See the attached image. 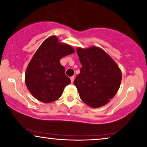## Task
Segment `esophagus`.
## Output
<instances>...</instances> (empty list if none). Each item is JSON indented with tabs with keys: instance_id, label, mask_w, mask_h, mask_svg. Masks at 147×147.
<instances>
[{
	"instance_id": "34e87169",
	"label": "esophagus",
	"mask_w": 147,
	"mask_h": 147,
	"mask_svg": "<svg viewBox=\"0 0 147 147\" xmlns=\"http://www.w3.org/2000/svg\"><path fill=\"white\" fill-rule=\"evenodd\" d=\"M70 80H71V82L73 83L74 81V80H75V77H74V76H72V77L70 78Z\"/></svg>"
}]
</instances>
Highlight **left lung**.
<instances>
[{"instance_id": "8db88e82", "label": "left lung", "mask_w": 147, "mask_h": 147, "mask_svg": "<svg viewBox=\"0 0 147 147\" xmlns=\"http://www.w3.org/2000/svg\"><path fill=\"white\" fill-rule=\"evenodd\" d=\"M82 67L74 85L87 105L98 108L105 105L119 90L121 71L113 59L97 47L76 49Z\"/></svg>"}]
</instances>
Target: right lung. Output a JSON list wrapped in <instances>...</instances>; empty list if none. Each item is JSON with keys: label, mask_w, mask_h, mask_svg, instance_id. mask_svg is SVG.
<instances>
[{"label": "right lung", "mask_w": 147, "mask_h": 147, "mask_svg": "<svg viewBox=\"0 0 147 147\" xmlns=\"http://www.w3.org/2000/svg\"><path fill=\"white\" fill-rule=\"evenodd\" d=\"M75 52L71 46L61 43L56 36L47 38L34 53L25 74L28 90L40 101L49 103L60 98L71 83L60 59Z\"/></svg>", "instance_id": "right-lung-1"}]
</instances>
